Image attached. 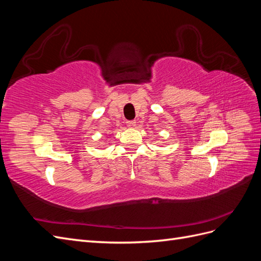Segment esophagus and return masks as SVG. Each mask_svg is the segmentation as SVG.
I'll return each instance as SVG.
<instances>
[{"instance_id":"obj_1","label":"esophagus","mask_w":261,"mask_h":261,"mask_svg":"<svg viewBox=\"0 0 261 261\" xmlns=\"http://www.w3.org/2000/svg\"><path fill=\"white\" fill-rule=\"evenodd\" d=\"M126 124H127L128 127L134 128L136 126V121H127V122H126Z\"/></svg>"}]
</instances>
